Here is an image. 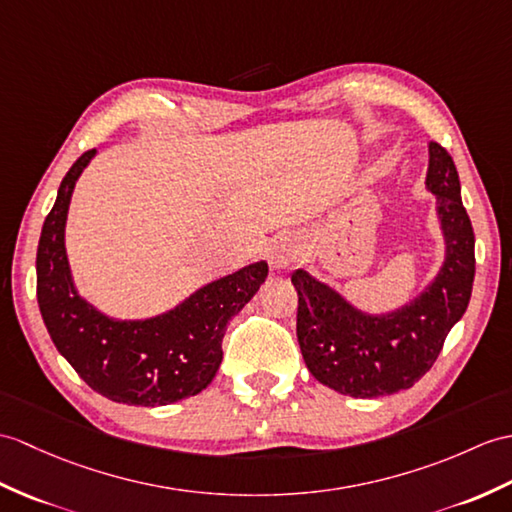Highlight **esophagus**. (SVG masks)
<instances>
[{
	"instance_id": "esophagus-1",
	"label": "esophagus",
	"mask_w": 512,
	"mask_h": 512,
	"mask_svg": "<svg viewBox=\"0 0 512 512\" xmlns=\"http://www.w3.org/2000/svg\"><path fill=\"white\" fill-rule=\"evenodd\" d=\"M299 255H301V248L292 240V237H279V240L272 242L270 253H268L270 266L275 270L288 268L296 259H299Z\"/></svg>"
}]
</instances>
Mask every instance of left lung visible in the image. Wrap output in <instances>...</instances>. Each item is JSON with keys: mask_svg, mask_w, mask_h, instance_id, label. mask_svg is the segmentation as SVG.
Returning a JSON list of instances; mask_svg holds the SVG:
<instances>
[{"mask_svg": "<svg viewBox=\"0 0 512 512\" xmlns=\"http://www.w3.org/2000/svg\"><path fill=\"white\" fill-rule=\"evenodd\" d=\"M425 185L436 196L445 261L434 281L388 314H366L303 268L296 338L320 384L340 395L373 399L412 388L430 371L449 329L467 312L475 275V237L462 207L460 178L449 152L432 141Z\"/></svg>", "mask_w": 512, "mask_h": 512, "instance_id": "obj_1", "label": "left lung"}]
</instances>
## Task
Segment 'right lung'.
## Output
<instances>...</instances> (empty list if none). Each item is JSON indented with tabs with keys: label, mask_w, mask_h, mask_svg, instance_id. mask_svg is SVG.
Segmentation results:
<instances>
[{
	"label": "right lung",
	"mask_w": 512,
	"mask_h": 512,
	"mask_svg": "<svg viewBox=\"0 0 512 512\" xmlns=\"http://www.w3.org/2000/svg\"><path fill=\"white\" fill-rule=\"evenodd\" d=\"M87 150L65 174L43 222L37 251V299L58 353L106 399L128 406H168L198 395L216 377L222 338L268 277L266 261L202 285L174 310L146 320H117L78 294L65 251L69 200Z\"/></svg>",
	"instance_id": "add662e5"
}]
</instances>
